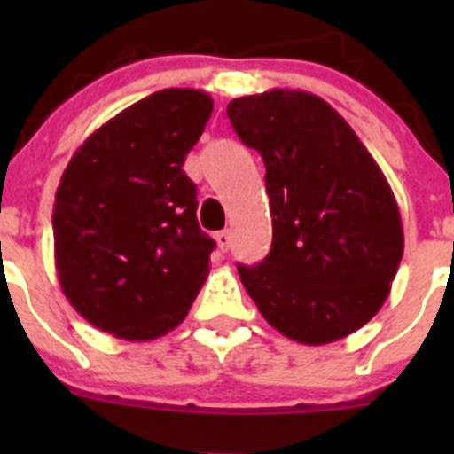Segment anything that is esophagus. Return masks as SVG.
<instances>
[{
  "label": "esophagus",
  "instance_id": "obj_1",
  "mask_svg": "<svg viewBox=\"0 0 454 454\" xmlns=\"http://www.w3.org/2000/svg\"><path fill=\"white\" fill-rule=\"evenodd\" d=\"M215 243H218V250L220 252H227L230 250V246H231V236H230V231H218V234H215Z\"/></svg>",
  "mask_w": 454,
  "mask_h": 454
}]
</instances>
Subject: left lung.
Listing matches in <instances>:
<instances>
[{
	"instance_id": "1",
	"label": "left lung",
	"mask_w": 454,
	"mask_h": 454,
	"mask_svg": "<svg viewBox=\"0 0 454 454\" xmlns=\"http://www.w3.org/2000/svg\"><path fill=\"white\" fill-rule=\"evenodd\" d=\"M227 115L262 154L272 215L270 252L259 266H239L240 282L288 339H346L382 309L403 259V220L384 172L311 92L246 95Z\"/></svg>"
}]
</instances>
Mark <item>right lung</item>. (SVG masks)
Returning <instances> with one entry per match:
<instances>
[{
  "instance_id": "obj_1",
  "label": "right lung",
  "mask_w": 454,
  "mask_h": 454,
  "mask_svg": "<svg viewBox=\"0 0 454 454\" xmlns=\"http://www.w3.org/2000/svg\"><path fill=\"white\" fill-rule=\"evenodd\" d=\"M214 99L166 88L92 131L56 188L54 262L66 298L98 330L154 340L175 330L208 275L184 161Z\"/></svg>"
}]
</instances>
